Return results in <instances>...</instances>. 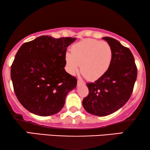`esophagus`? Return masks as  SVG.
Instances as JSON below:
<instances>
[{"mask_svg": "<svg viewBox=\"0 0 150 150\" xmlns=\"http://www.w3.org/2000/svg\"><path fill=\"white\" fill-rule=\"evenodd\" d=\"M85 85V83H83V82L81 81H77V86H80V85Z\"/></svg>", "mask_w": 150, "mask_h": 150, "instance_id": "esophagus-1", "label": "esophagus"}]
</instances>
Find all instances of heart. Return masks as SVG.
I'll list each match as a JSON object with an SVG mask.
<instances>
[{"mask_svg":"<svg viewBox=\"0 0 150 150\" xmlns=\"http://www.w3.org/2000/svg\"><path fill=\"white\" fill-rule=\"evenodd\" d=\"M71 50L65 54L67 71L74 74L81 67V73L89 81L101 78L111 64L112 50L106 42L86 39L74 44Z\"/></svg>","mask_w":150,"mask_h":150,"instance_id":"b5f03b06","label":"heart"}]
</instances>
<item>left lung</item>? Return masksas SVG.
Wrapping results in <instances>:
<instances>
[{"label": "left lung", "instance_id": "left-lung-1", "mask_svg": "<svg viewBox=\"0 0 150 150\" xmlns=\"http://www.w3.org/2000/svg\"><path fill=\"white\" fill-rule=\"evenodd\" d=\"M110 44L112 59L109 69L94 83H87L89 94L83 100L87 112L106 116L118 110L130 99L137 77L134 58L130 49L109 37L102 38Z\"/></svg>", "mask_w": 150, "mask_h": 150}]
</instances>
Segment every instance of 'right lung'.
I'll use <instances>...</instances> for the list:
<instances>
[{"label":"right lung","mask_w":150,"mask_h":150,"mask_svg":"<svg viewBox=\"0 0 150 150\" xmlns=\"http://www.w3.org/2000/svg\"><path fill=\"white\" fill-rule=\"evenodd\" d=\"M75 41L42 35L19 48L11 79L16 97L29 112L44 117L57 114L69 92L76 87V79L64 69L67 48Z\"/></svg>","instance_id":"add662e5"}]
</instances>
